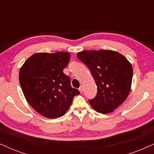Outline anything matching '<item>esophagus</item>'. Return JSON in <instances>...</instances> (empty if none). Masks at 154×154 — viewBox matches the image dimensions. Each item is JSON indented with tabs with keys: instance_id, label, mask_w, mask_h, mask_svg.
Listing matches in <instances>:
<instances>
[{
	"instance_id": "34e87169",
	"label": "esophagus",
	"mask_w": 154,
	"mask_h": 154,
	"mask_svg": "<svg viewBox=\"0 0 154 154\" xmlns=\"http://www.w3.org/2000/svg\"><path fill=\"white\" fill-rule=\"evenodd\" d=\"M83 86H81V87L79 88V91H80V92H81V93H82V92H83Z\"/></svg>"
}]
</instances>
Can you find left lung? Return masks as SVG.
Wrapping results in <instances>:
<instances>
[{
    "label": "left lung",
    "instance_id": "left-lung-1",
    "mask_svg": "<svg viewBox=\"0 0 154 154\" xmlns=\"http://www.w3.org/2000/svg\"><path fill=\"white\" fill-rule=\"evenodd\" d=\"M77 57L89 68L97 88L90 104L98 113H111L130 93L133 74L131 64L123 54L110 50H85Z\"/></svg>",
    "mask_w": 154,
    "mask_h": 154
}]
</instances>
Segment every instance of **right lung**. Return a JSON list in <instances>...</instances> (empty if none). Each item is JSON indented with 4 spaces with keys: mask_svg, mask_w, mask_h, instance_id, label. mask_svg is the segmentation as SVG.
<instances>
[{
    "mask_svg": "<svg viewBox=\"0 0 154 154\" xmlns=\"http://www.w3.org/2000/svg\"><path fill=\"white\" fill-rule=\"evenodd\" d=\"M69 52H38L31 55L21 67L19 80L29 104L48 119L66 113L74 96L80 94L71 86L63 69L70 61Z\"/></svg>",
    "mask_w": 154,
    "mask_h": 154,
    "instance_id": "right-lung-1",
    "label": "right lung"
}]
</instances>
